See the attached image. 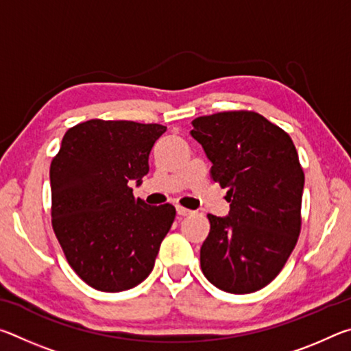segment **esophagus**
<instances>
[{
  "label": "esophagus",
  "mask_w": 351,
  "mask_h": 351,
  "mask_svg": "<svg viewBox=\"0 0 351 351\" xmlns=\"http://www.w3.org/2000/svg\"><path fill=\"white\" fill-rule=\"evenodd\" d=\"M176 213H178V215H180V217H187V215H190V213H192V210L186 209V207L178 206V207H176Z\"/></svg>",
  "instance_id": "34e87169"
}]
</instances>
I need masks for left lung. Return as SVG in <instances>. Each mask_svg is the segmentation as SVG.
<instances>
[{
  "mask_svg": "<svg viewBox=\"0 0 351 351\" xmlns=\"http://www.w3.org/2000/svg\"><path fill=\"white\" fill-rule=\"evenodd\" d=\"M190 132L212 162V180L228 187V217L207 215L201 269L217 288L249 294L277 277L300 234L305 175L293 141L254 111L197 117Z\"/></svg>",
  "mask_w": 351,
  "mask_h": 351,
  "instance_id": "1",
  "label": "left lung"
}]
</instances>
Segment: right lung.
<instances>
[{"mask_svg": "<svg viewBox=\"0 0 351 351\" xmlns=\"http://www.w3.org/2000/svg\"><path fill=\"white\" fill-rule=\"evenodd\" d=\"M167 127L93 119L69 128L52 159V228L68 263L90 287L119 293L150 274L171 228V204L136 199L148 156Z\"/></svg>", "mask_w": 351, "mask_h": 351, "instance_id": "1", "label": "right lung"}]
</instances>
